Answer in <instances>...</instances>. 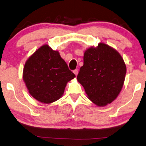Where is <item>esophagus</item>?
Returning a JSON list of instances; mask_svg holds the SVG:
<instances>
[{"mask_svg": "<svg viewBox=\"0 0 146 146\" xmlns=\"http://www.w3.org/2000/svg\"><path fill=\"white\" fill-rule=\"evenodd\" d=\"M73 73H75V75L77 76V75H78V73H79V70H78L77 69H75V70L73 71Z\"/></svg>", "mask_w": 146, "mask_h": 146, "instance_id": "34e87169", "label": "esophagus"}]
</instances>
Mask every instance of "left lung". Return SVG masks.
Wrapping results in <instances>:
<instances>
[{"instance_id": "8db88e82", "label": "left lung", "mask_w": 146, "mask_h": 146, "mask_svg": "<svg viewBox=\"0 0 146 146\" xmlns=\"http://www.w3.org/2000/svg\"><path fill=\"white\" fill-rule=\"evenodd\" d=\"M84 64L80 67L77 80L84 87L88 98L100 107L114 101L125 81L127 67L116 50L99 43L84 54Z\"/></svg>"}]
</instances>
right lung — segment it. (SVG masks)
I'll list each match as a JSON object with an SVG mask.
<instances>
[{
  "instance_id": "1",
  "label": "right lung",
  "mask_w": 146,
  "mask_h": 146,
  "mask_svg": "<svg viewBox=\"0 0 146 146\" xmlns=\"http://www.w3.org/2000/svg\"><path fill=\"white\" fill-rule=\"evenodd\" d=\"M75 77L58 51L48 44L40 46L26 61L23 79L29 94L43 104L59 100L67 83Z\"/></svg>"
}]
</instances>
